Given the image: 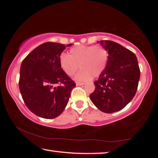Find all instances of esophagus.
<instances>
[{
    "label": "esophagus",
    "instance_id": "esophagus-1",
    "mask_svg": "<svg viewBox=\"0 0 158 158\" xmlns=\"http://www.w3.org/2000/svg\"><path fill=\"white\" fill-rule=\"evenodd\" d=\"M85 84L84 83H79V82H77L76 83V85H77V86H80V85H84Z\"/></svg>",
    "mask_w": 158,
    "mask_h": 158
}]
</instances>
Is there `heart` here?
I'll return each instance as SVG.
<instances>
[{"mask_svg":"<svg viewBox=\"0 0 158 158\" xmlns=\"http://www.w3.org/2000/svg\"><path fill=\"white\" fill-rule=\"evenodd\" d=\"M108 62V52L101 46L78 45L69 50V55L63 53L60 57L61 69L67 75L73 76L81 68L74 77L77 81L84 82L98 77L103 73Z\"/></svg>","mask_w":158,"mask_h":158,"instance_id":"1","label":"heart"}]
</instances>
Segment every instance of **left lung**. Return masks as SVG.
Listing matches in <instances>:
<instances>
[{"label":"left lung","instance_id":"8db88e82","mask_svg":"<svg viewBox=\"0 0 158 158\" xmlns=\"http://www.w3.org/2000/svg\"><path fill=\"white\" fill-rule=\"evenodd\" d=\"M99 43L107 51L108 62L94 81L95 89L90 99L101 111L111 114L121 110L132 100L137 90L140 69L137 56L129 49L110 40H100Z\"/></svg>","mask_w":158,"mask_h":158}]
</instances>
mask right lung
I'll return each mask as SVG.
<instances>
[{
  "label": "right lung",
  "instance_id": "obj_1",
  "mask_svg": "<svg viewBox=\"0 0 158 158\" xmlns=\"http://www.w3.org/2000/svg\"><path fill=\"white\" fill-rule=\"evenodd\" d=\"M73 44L45 42L21 63L20 93L26 106L36 116L54 118L68 105L76 84L61 69L60 56L66 47Z\"/></svg>",
  "mask_w": 158,
  "mask_h": 158
}]
</instances>
